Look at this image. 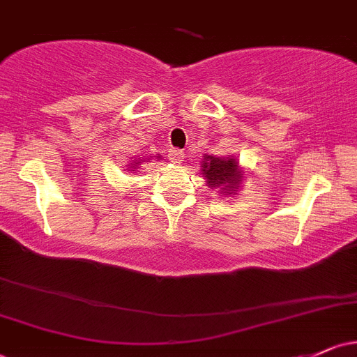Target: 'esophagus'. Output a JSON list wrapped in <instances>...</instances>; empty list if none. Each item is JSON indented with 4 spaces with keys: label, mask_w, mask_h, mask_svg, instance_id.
<instances>
[{
    "label": "esophagus",
    "mask_w": 357,
    "mask_h": 357,
    "mask_svg": "<svg viewBox=\"0 0 357 357\" xmlns=\"http://www.w3.org/2000/svg\"><path fill=\"white\" fill-rule=\"evenodd\" d=\"M168 158H170V162H174V163H182L183 162V153H182V149H170V151H168Z\"/></svg>",
    "instance_id": "34e87169"
}]
</instances>
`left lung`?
<instances>
[{
    "label": "left lung",
    "instance_id": "8db88e82",
    "mask_svg": "<svg viewBox=\"0 0 357 357\" xmlns=\"http://www.w3.org/2000/svg\"><path fill=\"white\" fill-rule=\"evenodd\" d=\"M202 174L208 178L209 187H213V189L223 187L225 194H229L228 190H235L241 178L238 163L233 158L225 160L206 156L204 163H202Z\"/></svg>",
    "mask_w": 357,
    "mask_h": 357
}]
</instances>
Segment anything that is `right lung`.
Instances as JSON below:
<instances>
[{"label": "right lung", "instance_id": "obj_1", "mask_svg": "<svg viewBox=\"0 0 357 357\" xmlns=\"http://www.w3.org/2000/svg\"><path fill=\"white\" fill-rule=\"evenodd\" d=\"M137 165H139V163H137Z\"/></svg>", "mask_w": 357, "mask_h": 357}]
</instances>
